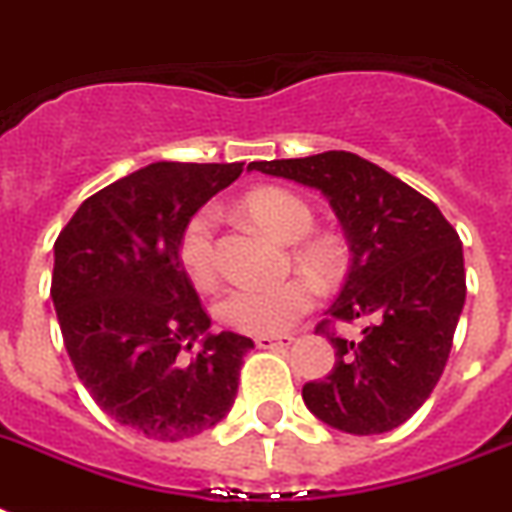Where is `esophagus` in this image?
I'll return each instance as SVG.
<instances>
[{"instance_id":"34e87169","label":"esophagus","mask_w":512,"mask_h":512,"mask_svg":"<svg viewBox=\"0 0 512 512\" xmlns=\"http://www.w3.org/2000/svg\"><path fill=\"white\" fill-rule=\"evenodd\" d=\"M292 342V336H257L255 339L260 350H278V347H289Z\"/></svg>"}]
</instances>
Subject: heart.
I'll list each match as a JSON object with an SVG mask.
<instances>
[{"label":"heart","instance_id":"b5f03b06","mask_svg":"<svg viewBox=\"0 0 512 512\" xmlns=\"http://www.w3.org/2000/svg\"><path fill=\"white\" fill-rule=\"evenodd\" d=\"M244 213L281 242L294 244V263L315 281H334L342 270V249L328 236H307L313 231L315 215L305 199L278 186L249 191L242 199ZM178 260L184 265L191 284L210 286L218 276L215 260V215L199 210L178 239ZM313 286L292 278L278 286H236L220 299L218 315L234 331L252 336L284 334L286 328L313 307Z\"/></svg>","mask_w":512,"mask_h":512}]
</instances>
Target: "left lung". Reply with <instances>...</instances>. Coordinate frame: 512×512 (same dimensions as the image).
<instances>
[{"instance_id":"1","label":"left lung","mask_w":512,"mask_h":512,"mask_svg":"<svg viewBox=\"0 0 512 512\" xmlns=\"http://www.w3.org/2000/svg\"><path fill=\"white\" fill-rule=\"evenodd\" d=\"M249 170L321 189L352 249L342 292L315 326L336 363L302 386L307 410L347 434L397 429L429 400L450 357L465 305L458 231L413 186L342 149L249 162ZM336 320H365L364 336L342 340Z\"/></svg>"}]
</instances>
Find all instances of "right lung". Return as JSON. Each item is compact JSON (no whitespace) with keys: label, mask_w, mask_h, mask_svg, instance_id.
Masks as SVG:
<instances>
[{"label":"right lung","mask_w":512,"mask_h":512,"mask_svg":"<svg viewBox=\"0 0 512 512\" xmlns=\"http://www.w3.org/2000/svg\"><path fill=\"white\" fill-rule=\"evenodd\" d=\"M244 162H152L91 194L54 242L52 302L81 384L110 418L178 442L231 410L244 355L234 331L205 334L178 239L189 218L242 176ZM203 336L198 355L183 352Z\"/></svg>","instance_id":"1"}]
</instances>
